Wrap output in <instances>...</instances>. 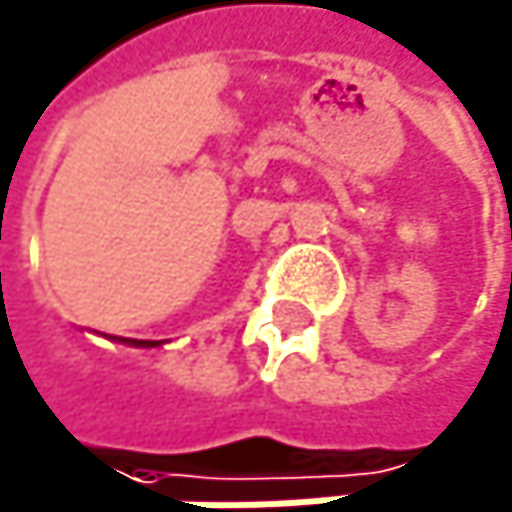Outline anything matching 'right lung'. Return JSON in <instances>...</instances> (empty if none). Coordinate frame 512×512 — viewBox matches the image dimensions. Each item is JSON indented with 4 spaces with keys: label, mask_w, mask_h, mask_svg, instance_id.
I'll return each instance as SVG.
<instances>
[{
    "label": "right lung",
    "mask_w": 512,
    "mask_h": 512,
    "mask_svg": "<svg viewBox=\"0 0 512 512\" xmlns=\"http://www.w3.org/2000/svg\"><path fill=\"white\" fill-rule=\"evenodd\" d=\"M130 346H136V349H151V346H160L157 340H130Z\"/></svg>",
    "instance_id": "add662e5"
}]
</instances>
